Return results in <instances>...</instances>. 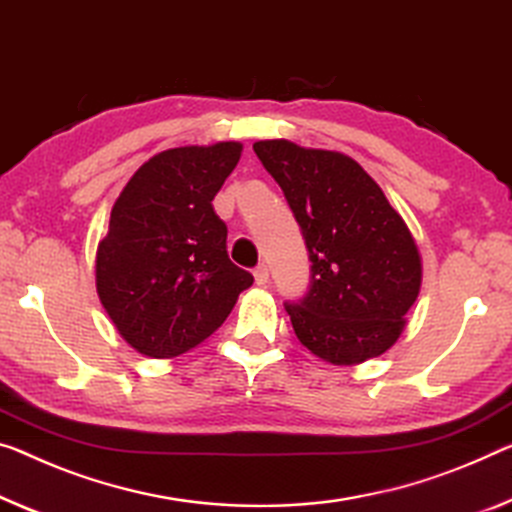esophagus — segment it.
I'll list each match as a JSON object with an SVG mask.
<instances>
[{
	"label": "esophagus",
	"mask_w": 512,
	"mask_h": 512,
	"mask_svg": "<svg viewBox=\"0 0 512 512\" xmlns=\"http://www.w3.org/2000/svg\"><path fill=\"white\" fill-rule=\"evenodd\" d=\"M254 279H256L258 286H263V283H267V279H270V270H267L265 263L254 267Z\"/></svg>",
	"instance_id": "1"
}]
</instances>
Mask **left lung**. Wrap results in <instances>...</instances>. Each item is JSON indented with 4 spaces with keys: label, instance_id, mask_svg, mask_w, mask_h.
<instances>
[{
    "label": "left lung",
    "instance_id": "obj_1",
    "mask_svg": "<svg viewBox=\"0 0 512 512\" xmlns=\"http://www.w3.org/2000/svg\"><path fill=\"white\" fill-rule=\"evenodd\" d=\"M254 153L309 249V293L286 302L300 343L336 366L380 357L421 288V256L403 217L348 155L286 139L256 141Z\"/></svg>",
    "mask_w": 512,
    "mask_h": 512
}]
</instances>
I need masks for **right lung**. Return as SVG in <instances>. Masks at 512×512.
<instances>
[{
    "label": "right lung",
    "mask_w": 512,
    "mask_h": 512,
    "mask_svg": "<svg viewBox=\"0 0 512 512\" xmlns=\"http://www.w3.org/2000/svg\"><path fill=\"white\" fill-rule=\"evenodd\" d=\"M238 141L169 148L116 199L96 254V288L141 355L178 357L222 327L254 277L226 254L212 199L240 160Z\"/></svg>",
    "instance_id": "right-lung-1"
}]
</instances>
